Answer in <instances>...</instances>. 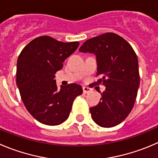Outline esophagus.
Masks as SVG:
<instances>
[{
	"label": "esophagus",
	"mask_w": 158,
	"mask_h": 158,
	"mask_svg": "<svg viewBox=\"0 0 158 158\" xmlns=\"http://www.w3.org/2000/svg\"><path fill=\"white\" fill-rule=\"evenodd\" d=\"M83 92L85 94H89V93L91 92V90L88 87H83Z\"/></svg>",
	"instance_id": "1"
}]
</instances>
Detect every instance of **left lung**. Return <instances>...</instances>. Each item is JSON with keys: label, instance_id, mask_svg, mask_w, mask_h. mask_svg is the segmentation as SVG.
Returning a JSON list of instances; mask_svg holds the SVG:
<instances>
[{"label": "left lung", "instance_id": "left-lung-1", "mask_svg": "<svg viewBox=\"0 0 158 158\" xmlns=\"http://www.w3.org/2000/svg\"><path fill=\"white\" fill-rule=\"evenodd\" d=\"M79 50L95 54L97 76L102 77L93 85L106 86L98 104L90 108L91 118L102 127H115L128 116L137 96V56L127 40L113 32L88 40Z\"/></svg>", "mask_w": 158, "mask_h": 158}]
</instances>
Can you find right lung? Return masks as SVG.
I'll return each mask as SVG.
<instances>
[{"instance_id": "add662e5", "label": "right lung", "mask_w": 158, "mask_h": 158, "mask_svg": "<svg viewBox=\"0 0 158 158\" xmlns=\"http://www.w3.org/2000/svg\"><path fill=\"white\" fill-rule=\"evenodd\" d=\"M78 46V42L63 43L43 35L31 40L19 56L16 82L21 98L28 112L43 124L57 126L66 121L75 98L83 92L75 83L58 90L54 80Z\"/></svg>"}]
</instances>
